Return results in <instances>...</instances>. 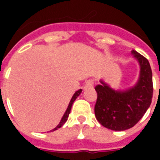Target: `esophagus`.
Wrapping results in <instances>:
<instances>
[{
    "mask_svg": "<svg viewBox=\"0 0 160 160\" xmlns=\"http://www.w3.org/2000/svg\"><path fill=\"white\" fill-rule=\"evenodd\" d=\"M94 87V80H88L85 84L84 86V89L87 90V89H90Z\"/></svg>",
    "mask_w": 160,
    "mask_h": 160,
    "instance_id": "34e87169",
    "label": "esophagus"
}]
</instances>
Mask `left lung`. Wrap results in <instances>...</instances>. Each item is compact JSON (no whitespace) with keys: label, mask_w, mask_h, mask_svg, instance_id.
Returning a JSON list of instances; mask_svg holds the SVG:
<instances>
[{"label":"left lung","mask_w":160,"mask_h":160,"mask_svg":"<svg viewBox=\"0 0 160 160\" xmlns=\"http://www.w3.org/2000/svg\"><path fill=\"white\" fill-rule=\"evenodd\" d=\"M132 54L141 68L139 80L134 87L114 90L103 80L95 87L98 93L95 116L99 123L111 130L123 131L134 127L152 103L153 87L149 62L135 50H132Z\"/></svg>","instance_id":"left-lung-1"}]
</instances>
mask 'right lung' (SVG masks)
Instances as JSON below:
<instances>
[{
	"mask_svg": "<svg viewBox=\"0 0 160 160\" xmlns=\"http://www.w3.org/2000/svg\"><path fill=\"white\" fill-rule=\"evenodd\" d=\"M81 92H82V90H81V89H80V90H78V91H76V92H75V93L73 94V97H72V98H71V100H70L69 104H68V108H67V110H66V111H65V113H64L63 117L62 118V120L60 121L59 124H58V125H57V126H56V127L54 129H52V130H50V131H55V130H56V129H58V128H60L62 126L63 124L66 122L67 120H68V115H69L70 111H71V108H72L73 103L74 102V100L76 99L77 97H78V96H79L80 93H81Z\"/></svg>",
	"mask_w": 160,
	"mask_h": 160,
	"instance_id": "right-lung-1",
	"label": "right lung"
}]
</instances>
